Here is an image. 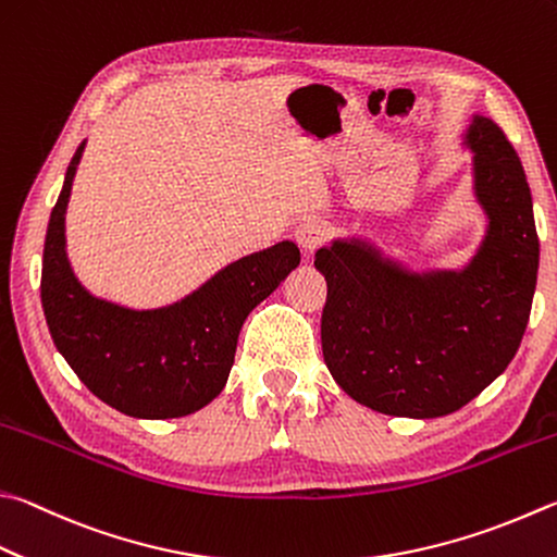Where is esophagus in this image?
<instances>
[{
  "label": "esophagus",
  "instance_id": "34e87169",
  "mask_svg": "<svg viewBox=\"0 0 557 557\" xmlns=\"http://www.w3.org/2000/svg\"><path fill=\"white\" fill-rule=\"evenodd\" d=\"M329 238V224L321 219H307L295 228L297 246L305 252H313Z\"/></svg>",
  "mask_w": 557,
  "mask_h": 557
}]
</instances>
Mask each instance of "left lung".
<instances>
[{
  "mask_svg": "<svg viewBox=\"0 0 557 557\" xmlns=\"http://www.w3.org/2000/svg\"><path fill=\"white\" fill-rule=\"evenodd\" d=\"M474 199L487 231L460 270L413 272L362 238L317 250L326 277L321 348L338 387L389 417L436 419L497 380L521 346L539 275L531 189L517 150L474 114Z\"/></svg>",
  "mask_w": 557,
  "mask_h": 557,
  "instance_id": "8db88e82",
  "label": "left lung"
}]
</instances>
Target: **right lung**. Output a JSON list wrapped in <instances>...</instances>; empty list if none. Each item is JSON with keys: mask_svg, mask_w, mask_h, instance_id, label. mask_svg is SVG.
<instances>
[{"mask_svg": "<svg viewBox=\"0 0 557 557\" xmlns=\"http://www.w3.org/2000/svg\"><path fill=\"white\" fill-rule=\"evenodd\" d=\"M87 140L70 160L50 211L40 305L60 356L95 397L134 419H177L219 397L234 366L240 326L299 265L282 240L221 268L175 305L128 309L83 287L65 250V211Z\"/></svg>", "mask_w": 557, "mask_h": 557, "instance_id": "obj_1", "label": "right lung"}]
</instances>
